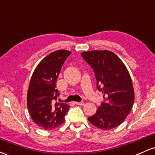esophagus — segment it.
<instances>
[{
    "label": "esophagus",
    "mask_w": 155,
    "mask_h": 155,
    "mask_svg": "<svg viewBox=\"0 0 155 155\" xmlns=\"http://www.w3.org/2000/svg\"><path fill=\"white\" fill-rule=\"evenodd\" d=\"M76 105H84V102H75Z\"/></svg>",
    "instance_id": "obj_1"
}]
</instances>
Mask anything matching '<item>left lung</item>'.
I'll list each match as a JSON object with an SVG mask.
<instances>
[{
    "label": "left lung",
    "mask_w": 155,
    "mask_h": 155,
    "mask_svg": "<svg viewBox=\"0 0 155 155\" xmlns=\"http://www.w3.org/2000/svg\"><path fill=\"white\" fill-rule=\"evenodd\" d=\"M81 55L94 71L97 89L104 95L101 106L88 120L101 130L115 128L124 121L135 101L130 73L121 59L108 50L84 51Z\"/></svg>",
    "instance_id": "1"
}]
</instances>
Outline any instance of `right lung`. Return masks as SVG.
Returning <instances> with one entry per match:
<instances>
[{
  "instance_id": "1",
  "label": "right lung",
  "mask_w": 155,
  "mask_h": 155,
  "mask_svg": "<svg viewBox=\"0 0 155 155\" xmlns=\"http://www.w3.org/2000/svg\"><path fill=\"white\" fill-rule=\"evenodd\" d=\"M71 51L58 50L44 57L31 78L27 92V107L32 120L40 128L52 130L64 122L70 106L55 102L59 96L57 80Z\"/></svg>"
}]
</instances>
